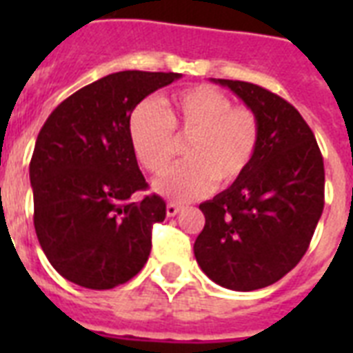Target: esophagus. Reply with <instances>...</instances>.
I'll return each instance as SVG.
<instances>
[{"label": "esophagus", "mask_w": 353, "mask_h": 353, "mask_svg": "<svg viewBox=\"0 0 353 353\" xmlns=\"http://www.w3.org/2000/svg\"><path fill=\"white\" fill-rule=\"evenodd\" d=\"M179 210H181V207H179V205H176V203L166 205V216H168V218H174V216L179 214Z\"/></svg>", "instance_id": "34e87169"}]
</instances>
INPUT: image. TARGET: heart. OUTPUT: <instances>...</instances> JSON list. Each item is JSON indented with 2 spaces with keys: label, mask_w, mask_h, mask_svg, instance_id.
I'll list each match as a JSON object with an SVG mask.
<instances>
[{
  "label": "heart",
  "mask_w": 353,
  "mask_h": 353,
  "mask_svg": "<svg viewBox=\"0 0 353 353\" xmlns=\"http://www.w3.org/2000/svg\"><path fill=\"white\" fill-rule=\"evenodd\" d=\"M128 137L139 163L161 174L176 157L177 139H188L187 163L157 179L165 198L190 201L245 176L260 139L256 115L212 85H194L172 95L165 112L154 101L139 102L128 119Z\"/></svg>",
  "instance_id": "heart-1"
}]
</instances>
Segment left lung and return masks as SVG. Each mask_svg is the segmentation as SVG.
<instances>
[{
    "label": "left lung",
    "instance_id": "1",
    "mask_svg": "<svg viewBox=\"0 0 353 353\" xmlns=\"http://www.w3.org/2000/svg\"><path fill=\"white\" fill-rule=\"evenodd\" d=\"M258 119L260 139L240 181L199 205L205 227L194 256L232 291L274 284L301 262L324 209V163L315 135L290 102L256 84L210 79Z\"/></svg>",
    "mask_w": 353,
    "mask_h": 353
}]
</instances>
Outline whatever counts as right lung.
I'll return each instance as SVG.
<instances>
[{"mask_svg": "<svg viewBox=\"0 0 353 353\" xmlns=\"http://www.w3.org/2000/svg\"><path fill=\"white\" fill-rule=\"evenodd\" d=\"M179 73L119 71L85 85L49 115L36 139L29 177L34 229L51 265L88 290H112L144 268L159 196L137 201L148 183L128 137L139 102Z\"/></svg>", "mask_w": 353, "mask_h": 353, "instance_id": "obj_1", "label": "right lung"}]
</instances>
